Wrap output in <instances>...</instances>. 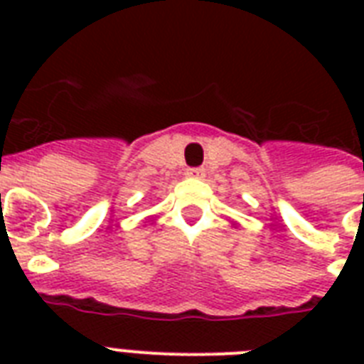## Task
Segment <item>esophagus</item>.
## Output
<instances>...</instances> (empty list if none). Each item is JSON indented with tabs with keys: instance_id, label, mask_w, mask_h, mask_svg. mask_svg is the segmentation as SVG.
Instances as JSON below:
<instances>
[{
	"instance_id": "1",
	"label": "esophagus",
	"mask_w": 364,
	"mask_h": 364,
	"mask_svg": "<svg viewBox=\"0 0 364 364\" xmlns=\"http://www.w3.org/2000/svg\"><path fill=\"white\" fill-rule=\"evenodd\" d=\"M204 173H205V170L204 168H188L187 170V176L188 177H204Z\"/></svg>"
}]
</instances>
